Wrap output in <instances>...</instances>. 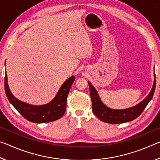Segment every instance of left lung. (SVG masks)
I'll return each instance as SVG.
<instances>
[{
  "label": "left lung",
  "instance_id": "left-lung-1",
  "mask_svg": "<svg viewBox=\"0 0 160 160\" xmlns=\"http://www.w3.org/2000/svg\"><path fill=\"white\" fill-rule=\"evenodd\" d=\"M154 78L155 80H154L152 88L148 95L138 104L124 109H113L107 107L102 102L94 87L88 81L92 99V107L94 115L103 122L112 124L123 123L134 120L141 114L142 111L145 109L146 106L152 98L156 85L155 74H154Z\"/></svg>",
  "mask_w": 160,
  "mask_h": 160
}]
</instances>
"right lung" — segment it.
Masks as SVG:
<instances>
[{
    "mask_svg": "<svg viewBox=\"0 0 160 160\" xmlns=\"http://www.w3.org/2000/svg\"><path fill=\"white\" fill-rule=\"evenodd\" d=\"M74 80L73 75L69 78L61 85L55 97L50 102L42 105L29 104L16 98L9 88L6 71L5 75V91L9 102L27 120L35 123H48L58 120L63 116L66 109L68 94Z\"/></svg>",
    "mask_w": 160,
    "mask_h": 160,
    "instance_id": "add662e5",
    "label": "right lung"
}]
</instances>
